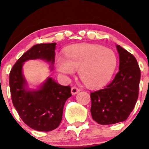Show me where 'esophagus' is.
Segmentation results:
<instances>
[{
  "instance_id": "obj_1",
  "label": "esophagus",
  "mask_w": 149,
  "mask_h": 149,
  "mask_svg": "<svg viewBox=\"0 0 149 149\" xmlns=\"http://www.w3.org/2000/svg\"><path fill=\"white\" fill-rule=\"evenodd\" d=\"M80 92V89H78V88H76V87H72L71 88V92L72 95H76L77 93H78V92Z\"/></svg>"
}]
</instances>
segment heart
<instances>
[{
  "instance_id": "1",
  "label": "heart",
  "mask_w": 149,
  "mask_h": 149,
  "mask_svg": "<svg viewBox=\"0 0 149 149\" xmlns=\"http://www.w3.org/2000/svg\"><path fill=\"white\" fill-rule=\"evenodd\" d=\"M56 67L64 75H73L78 70L80 79L90 88H100L111 80L118 59L110 49L96 44H78L69 47L65 56L56 58Z\"/></svg>"
}]
</instances>
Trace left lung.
Segmentation results:
<instances>
[{"label":"left lung","mask_w":149,"mask_h":149,"mask_svg":"<svg viewBox=\"0 0 149 149\" xmlns=\"http://www.w3.org/2000/svg\"><path fill=\"white\" fill-rule=\"evenodd\" d=\"M119 54V71L106 88L91 92L90 112L100 125H112L127 118L139 95L141 71L132 54L116 45Z\"/></svg>","instance_id":"1"}]
</instances>
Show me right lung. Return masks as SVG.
I'll use <instances>...</instances> for the list:
<instances>
[{
  "label": "right lung",
  "instance_id": "1",
  "mask_svg": "<svg viewBox=\"0 0 149 149\" xmlns=\"http://www.w3.org/2000/svg\"><path fill=\"white\" fill-rule=\"evenodd\" d=\"M55 47V42L33 45L22 54L10 73L13 105L23 122L37 131H52L59 125L65 102L71 97V88L61 85L48 77L38 89L31 90L22 68L25 61L39 59L49 63L52 69Z\"/></svg>",
  "mask_w": 149,
  "mask_h": 149
}]
</instances>
